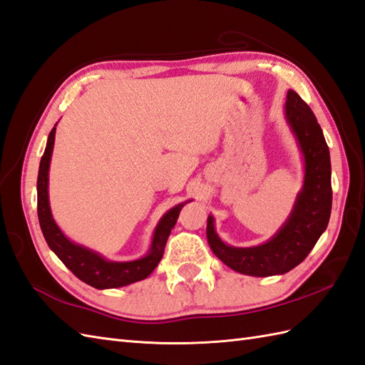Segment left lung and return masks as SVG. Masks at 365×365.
Returning a JSON list of instances; mask_svg holds the SVG:
<instances>
[{"label": "left lung", "instance_id": "obj_1", "mask_svg": "<svg viewBox=\"0 0 365 365\" xmlns=\"http://www.w3.org/2000/svg\"><path fill=\"white\" fill-rule=\"evenodd\" d=\"M286 121L297 138L304 160L303 188L283 227L267 242L255 247H233L215 232L208 216L207 240L215 255L236 272L270 277L289 272L309 255L331 215V162L320 125L309 106L289 90L284 106Z\"/></svg>", "mask_w": 365, "mask_h": 365}]
</instances>
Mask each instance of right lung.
I'll return each mask as SVG.
<instances>
[{
	"mask_svg": "<svg viewBox=\"0 0 365 365\" xmlns=\"http://www.w3.org/2000/svg\"><path fill=\"white\" fill-rule=\"evenodd\" d=\"M57 125V124H56ZM56 125L49 132L46 149L43 157L40 160L38 177H37V213L41 233L45 240L58 257L63 264L71 270V272L96 289H112V287L127 286L135 282H140L152 274V270L157 267L163 257L165 245L168 236L174 228L177 217L180 215V210L185 203H179L171 208L168 213L160 219L158 225L155 227L154 238H152L150 249L146 257L135 261H108L104 257H101L98 252L90 250L83 245L70 241L62 233L61 228L57 227L56 221L51 215L49 208V197H48V173H49V162L53 155L54 138H56Z\"/></svg>",
	"mask_w": 365,
	"mask_h": 365,
	"instance_id": "1",
	"label": "right lung"
}]
</instances>
